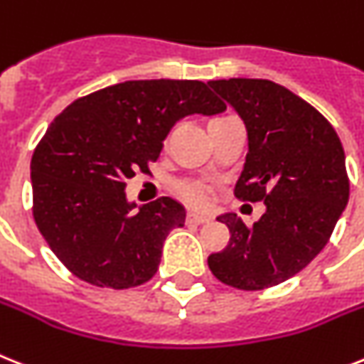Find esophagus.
I'll use <instances>...</instances> for the list:
<instances>
[{
	"label": "esophagus",
	"mask_w": 364,
	"mask_h": 364,
	"mask_svg": "<svg viewBox=\"0 0 364 364\" xmlns=\"http://www.w3.org/2000/svg\"><path fill=\"white\" fill-rule=\"evenodd\" d=\"M187 223L205 224V223H211V217H205V215H198V213H188Z\"/></svg>",
	"instance_id": "34e87169"
}]
</instances>
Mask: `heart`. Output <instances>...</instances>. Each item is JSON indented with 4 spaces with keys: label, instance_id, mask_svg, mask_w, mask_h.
Returning <instances> with one entry per match:
<instances>
[{
    "label": "heart",
    "instance_id": "heart-1",
    "mask_svg": "<svg viewBox=\"0 0 364 364\" xmlns=\"http://www.w3.org/2000/svg\"><path fill=\"white\" fill-rule=\"evenodd\" d=\"M176 191L192 208H205L209 203V187L203 181H181L177 183Z\"/></svg>",
    "mask_w": 364,
    "mask_h": 364
}]
</instances>
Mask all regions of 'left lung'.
Instances as JSON below:
<instances>
[{"instance_id":"8db88e82","label":"left lung","mask_w":364,"mask_h":364,"mask_svg":"<svg viewBox=\"0 0 364 364\" xmlns=\"http://www.w3.org/2000/svg\"><path fill=\"white\" fill-rule=\"evenodd\" d=\"M208 85L247 127L249 153L235 196L265 203L252 228L235 213L217 218L228 226L230 243L211 254L208 265L232 288L277 286L323 250L348 205L341 138L306 100L271 80H211Z\"/></svg>"}]
</instances>
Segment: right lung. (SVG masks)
Returning a JSON list of instances; mask_svg holds the SVG:
<instances>
[{"label": "right lung", "instance_id": "1", "mask_svg": "<svg viewBox=\"0 0 364 364\" xmlns=\"http://www.w3.org/2000/svg\"><path fill=\"white\" fill-rule=\"evenodd\" d=\"M224 110L198 80H129L75 100L52 121L31 159L33 217L70 273L114 289L151 279L187 211L168 196L136 208L125 181L138 168L147 172L177 121Z\"/></svg>", "mask_w": 364, "mask_h": 364}]
</instances>
